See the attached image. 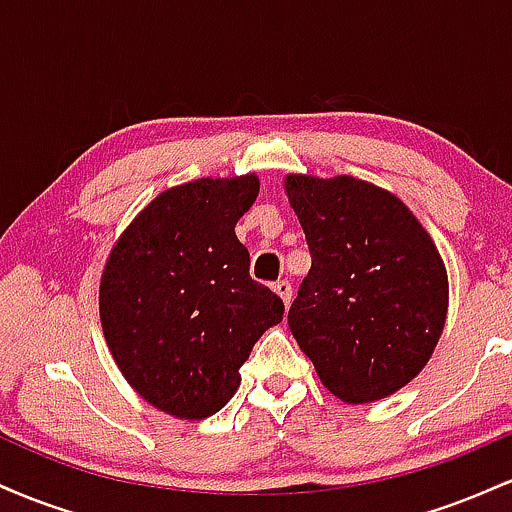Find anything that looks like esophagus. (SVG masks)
<instances>
[{"mask_svg": "<svg viewBox=\"0 0 512 512\" xmlns=\"http://www.w3.org/2000/svg\"><path fill=\"white\" fill-rule=\"evenodd\" d=\"M274 291L279 293L281 296V301H284L286 305L291 303V296H293V286H291V281H286V279H279L274 284Z\"/></svg>", "mask_w": 512, "mask_h": 512, "instance_id": "obj_1", "label": "esophagus"}]
</instances>
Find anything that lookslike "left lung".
<instances>
[{"label": "left lung", "instance_id": "1", "mask_svg": "<svg viewBox=\"0 0 512 512\" xmlns=\"http://www.w3.org/2000/svg\"><path fill=\"white\" fill-rule=\"evenodd\" d=\"M310 250L289 310L322 385L349 404L383 399L419 375L448 313L436 245L390 192L349 178H286Z\"/></svg>", "mask_w": 512, "mask_h": 512}]
</instances>
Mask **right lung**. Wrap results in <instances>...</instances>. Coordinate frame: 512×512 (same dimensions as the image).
Listing matches in <instances>:
<instances>
[{
  "instance_id": "obj_1",
  "label": "right lung",
  "mask_w": 512,
  "mask_h": 512,
  "mask_svg": "<svg viewBox=\"0 0 512 512\" xmlns=\"http://www.w3.org/2000/svg\"><path fill=\"white\" fill-rule=\"evenodd\" d=\"M255 175L202 178L158 195L110 252L101 279L105 342L127 383L180 419L216 414L284 301L250 276L236 223Z\"/></svg>"
}]
</instances>
